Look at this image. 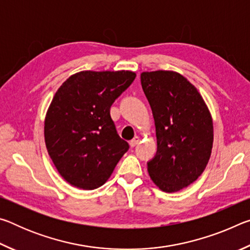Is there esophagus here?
I'll return each mask as SVG.
<instances>
[{"label":"esophagus","instance_id":"34e87169","mask_svg":"<svg viewBox=\"0 0 250 250\" xmlns=\"http://www.w3.org/2000/svg\"><path fill=\"white\" fill-rule=\"evenodd\" d=\"M139 141H140V138H139V137H135V138H133L132 140H131V141L129 142V145H130V146H131V147H134L135 146L138 145Z\"/></svg>","mask_w":250,"mask_h":250}]
</instances>
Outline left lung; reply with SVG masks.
<instances>
[{
  "mask_svg": "<svg viewBox=\"0 0 250 250\" xmlns=\"http://www.w3.org/2000/svg\"><path fill=\"white\" fill-rule=\"evenodd\" d=\"M141 84L153 113L158 141L147 172L161 191L179 192L195 182L208 163L213 119L195 86L176 71H143Z\"/></svg>",
  "mask_w": 250,
  "mask_h": 250,
  "instance_id": "8db88e82",
  "label": "left lung"
}]
</instances>
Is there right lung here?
I'll list each match as a JSON object with an SVG mask.
<instances>
[{"instance_id": "obj_1", "label": "right lung", "mask_w": 250, "mask_h": 250, "mask_svg": "<svg viewBox=\"0 0 250 250\" xmlns=\"http://www.w3.org/2000/svg\"><path fill=\"white\" fill-rule=\"evenodd\" d=\"M130 70H83L55 94L45 117V145L62 179L75 188L104 185L129 150L117 133L110 107L135 78Z\"/></svg>"}]
</instances>
